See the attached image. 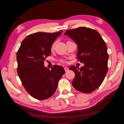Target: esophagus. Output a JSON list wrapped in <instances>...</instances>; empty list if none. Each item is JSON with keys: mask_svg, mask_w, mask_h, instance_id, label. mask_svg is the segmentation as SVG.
Returning a JSON list of instances; mask_svg holds the SVG:
<instances>
[{"mask_svg": "<svg viewBox=\"0 0 124 124\" xmlns=\"http://www.w3.org/2000/svg\"><path fill=\"white\" fill-rule=\"evenodd\" d=\"M64 70H65V72H67V71L69 70V68H67V67H65Z\"/></svg>", "mask_w": 124, "mask_h": 124, "instance_id": "esophagus-1", "label": "esophagus"}]
</instances>
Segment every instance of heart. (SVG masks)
Here are the masks:
<instances>
[{"instance_id": "obj_1", "label": "heart", "mask_w": 124, "mask_h": 124, "mask_svg": "<svg viewBox=\"0 0 124 124\" xmlns=\"http://www.w3.org/2000/svg\"><path fill=\"white\" fill-rule=\"evenodd\" d=\"M54 43H53V45H52V48H53V47H54ZM60 62H65V61H64V60H60Z\"/></svg>"}]
</instances>
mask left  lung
Masks as SVG:
<instances>
[{
    "label": "left lung",
    "instance_id": "8db88e82",
    "mask_svg": "<svg viewBox=\"0 0 124 124\" xmlns=\"http://www.w3.org/2000/svg\"><path fill=\"white\" fill-rule=\"evenodd\" d=\"M68 35L77 43V59L84 65L71 66L75 77L72 83L77 90L90 93L102 83L108 71L107 47L98 32L86 27L68 30Z\"/></svg>",
    "mask_w": 124,
    "mask_h": 124
}]
</instances>
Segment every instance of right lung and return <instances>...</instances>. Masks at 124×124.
Here are the masks:
<instances>
[{"mask_svg":"<svg viewBox=\"0 0 124 124\" xmlns=\"http://www.w3.org/2000/svg\"><path fill=\"white\" fill-rule=\"evenodd\" d=\"M59 32H38L27 36L17 53V73L24 88L34 98L46 100L55 93L58 81L65 73L63 67L44 66L45 58L51 54V47Z\"/></svg>","mask_w":124,"mask_h":124,"instance_id":"add662e5","label":"right lung"}]
</instances>
